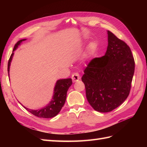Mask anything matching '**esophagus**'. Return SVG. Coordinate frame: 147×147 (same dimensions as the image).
<instances>
[{"label":"esophagus","instance_id":"1","mask_svg":"<svg viewBox=\"0 0 147 147\" xmlns=\"http://www.w3.org/2000/svg\"><path fill=\"white\" fill-rule=\"evenodd\" d=\"M71 78L74 82H78V81L80 80V74L78 73H74L73 74V75H72Z\"/></svg>","mask_w":147,"mask_h":147}]
</instances>
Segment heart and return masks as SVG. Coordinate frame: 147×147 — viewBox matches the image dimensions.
Masks as SVG:
<instances>
[{
  "label": "heart",
  "mask_w": 147,
  "mask_h": 147,
  "mask_svg": "<svg viewBox=\"0 0 147 147\" xmlns=\"http://www.w3.org/2000/svg\"><path fill=\"white\" fill-rule=\"evenodd\" d=\"M96 50V45L95 43H92L90 45L89 47H88V52L90 53V54H93L95 52Z\"/></svg>",
  "instance_id": "obj_1"
}]
</instances>
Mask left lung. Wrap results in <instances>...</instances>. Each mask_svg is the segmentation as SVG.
Here are the masks:
<instances>
[{"instance_id":"left-lung-1","label":"left lung","mask_w":147,"mask_h":147,"mask_svg":"<svg viewBox=\"0 0 147 147\" xmlns=\"http://www.w3.org/2000/svg\"><path fill=\"white\" fill-rule=\"evenodd\" d=\"M105 54L93 59L82 78L86 96L95 111H113L128 96L135 72V60L129 47L107 31Z\"/></svg>"}]
</instances>
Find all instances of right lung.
Here are the masks:
<instances>
[{
  "mask_svg": "<svg viewBox=\"0 0 147 147\" xmlns=\"http://www.w3.org/2000/svg\"><path fill=\"white\" fill-rule=\"evenodd\" d=\"M26 40V39L20 40V41H18L14 45L13 51H12V53L11 55V57L9 58V60L8 62L7 71L9 76L11 62L12 59V56L14 55L13 52L18 48V45H20L22 42L24 41V40ZM72 83L73 82H72V80L71 78L57 80L54 87V95H53L52 100L47 105H46L45 107L43 108L38 109V110H32V109H29L25 107L24 106H23V107L25 108L28 111L30 112V113H32L36 117L41 118H52L53 117H54L59 114V112L61 111L62 107H63V105H64L65 99H66L67 92L69 88L71 85H72Z\"/></svg>",
  "mask_w": 147,
  "mask_h": 147,
  "instance_id": "obj_1",
  "label": "right lung"
}]
</instances>
